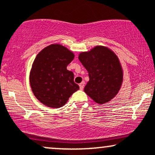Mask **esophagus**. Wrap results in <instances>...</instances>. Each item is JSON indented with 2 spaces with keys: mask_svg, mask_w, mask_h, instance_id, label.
Listing matches in <instances>:
<instances>
[{
  "mask_svg": "<svg viewBox=\"0 0 155 155\" xmlns=\"http://www.w3.org/2000/svg\"><path fill=\"white\" fill-rule=\"evenodd\" d=\"M84 84H85L84 81H82V82L79 84V88H80V89H81V90H82V89H84Z\"/></svg>",
  "mask_w": 155,
  "mask_h": 155,
  "instance_id": "esophagus-1",
  "label": "esophagus"
}]
</instances>
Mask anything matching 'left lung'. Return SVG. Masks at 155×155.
Instances as JSON below:
<instances>
[{"label":"left lung","instance_id":"8db88e82","mask_svg":"<svg viewBox=\"0 0 155 155\" xmlns=\"http://www.w3.org/2000/svg\"><path fill=\"white\" fill-rule=\"evenodd\" d=\"M79 60L89 73V80L84 92L96 103L102 105L118 94L124 80L122 66L113 50L97 45L89 51L81 52Z\"/></svg>","mask_w":155,"mask_h":155}]
</instances>
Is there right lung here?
<instances>
[{
    "label": "right lung",
    "mask_w": 155,
    "mask_h": 155,
    "mask_svg": "<svg viewBox=\"0 0 155 155\" xmlns=\"http://www.w3.org/2000/svg\"><path fill=\"white\" fill-rule=\"evenodd\" d=\"M74 53L61 44H51L37 55L29 72L33 94L41 103L51 108L63 107L79 89L74 81V74L67 66Z\"/></svg>",
    "instance_id": "1"
}]
</instances>
